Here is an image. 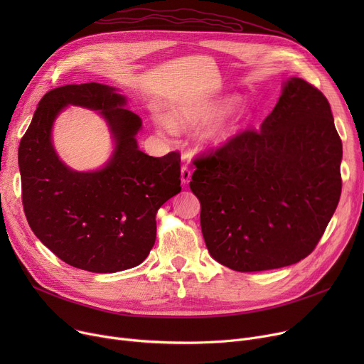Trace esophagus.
Masks as SVG:
<instances>
[{"label": "esophagus", "mask_w": 364, "mask_h": 364, "mask_svg": "<svg viewBox=\"0 0 364 364\" xmlns=\"http://www.w3.org/2000/svg\"><path fill=\"white\" fill-rule=\"evenodd\" d=\"M190 178H192V171L188 168H181V183L183 186H187L190 183Z\"/></svg>", "instance_id": "esophagus-1"}]
</instances>
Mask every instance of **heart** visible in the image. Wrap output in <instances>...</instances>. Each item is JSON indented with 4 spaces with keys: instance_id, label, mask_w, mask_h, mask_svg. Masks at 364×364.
Returning a JSON list of instances; mask_svg holds the SVG:
<instances>
[{
    "instance_id": "b5f03b06",
    "label": "heart",
    "mask_w": 364,
    "mask_h": 364,
    "mask_svg": "<svg viewBox=\"0 0 364 364\" xmlns=\"http://www.w3.org/2000/svg\"><path fill=\"white\" fill-rule=\"evenodd\" d=\"M237 95H223L217 99L188 102L172 107L169 118L156 117L159 129L172 134L176 128H196L208 125L200 134V144L205 149H221L230 143L250 119V109L237 105Z\"/></svg>"
}]
</instances>
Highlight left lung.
<instances>
[{"label":"left lung","instance_id":"left-lung-1","mask_svg":"<svg viewBox=\"0 0 364 364\" xmlns=\"http://www.w3.org/2000/svg\"><path fill=\"white\" fill-rule=\"evenodd\" d=\"M341 161L328 99L288 78L259 132L245 131L195 162L190 188L208 252L243 273L310 255L339 202Z\"/></svg>","mask_w":364,"mask_h":364}]
</instances>
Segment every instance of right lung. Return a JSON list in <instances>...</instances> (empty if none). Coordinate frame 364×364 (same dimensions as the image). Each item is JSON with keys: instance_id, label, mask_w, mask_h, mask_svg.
<instances>
[{"instance_id": "right-lung-1", "label": "right lung", "mask_w": 364, "mask_h": 364, "mask_svg": "<svg viewBox=\"0 0 364 364\" xmlns=\"http://www.w3.org/2000/svg\"><path fill=\"white\" fill-rule=\"evenodd\" d=\"M119 90L72 84L48 91L18 146L22 200L35 236L66 264L117 273L141 264L156 240V213L181 192L180 155L153 158L139 149L141 118ZM69 105L97 111L114 150L97 170L76 171L56 155L52 127Z\"/></svg>"}]
</instances>
